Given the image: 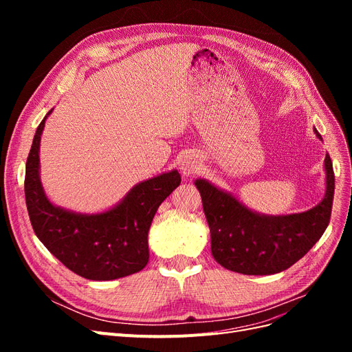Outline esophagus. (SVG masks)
<instances>
[{"mask_svg":"<svg viewBox=\"0 0 352 352\" xmlns=\"http://www.w3.org/2000/svg\"><path fill=\"white\" fill-rule=\"evenodd\" d=\"M199 168V160L198 157H194V155H189L184 160L182 163V172L185 175H194L197 170Z\"/></svg>","mask_w":352,"mask_h":352,"instance_id":"1","label":"esophagus"}]
</instances>
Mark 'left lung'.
Returning a JSON list of instances; mask_svg holds the SVG:
<instances>
[{
	"label": "left lung",
	"instance_id": "8db88e82",
	"mask_svg": "<svg viewBox=\"0 0 352 352\" xmlns=\"http://www.w3.org/2000/svg\"><path fill=\"white\" fill-rule=\"evenodd\" d=\"M324 167L327 186L320 204L300 214L278 217L257 214L198 179L195 185L208 221L214 260L228 270L257 276L283 272L302 258L322 238L332 214L335 173L329 154Z\"/></svg>",
	"mask_w": 352,
	"mask_h": 352
}]
</instances>
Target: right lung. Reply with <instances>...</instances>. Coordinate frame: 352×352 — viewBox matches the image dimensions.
<instances>
[{
  "mask_svg": "<svg viewBox=\"0 0 352 352\" xmlns=\"http://www.w3.org/2000/svg\"><path fill=\"white\" fill-rule=\"evenodd\" d=\"M50 114V113H48ZM47 116L38 126L26 162L25 197L39 241L69 270L89 280H113L141 272L150 258L148 230L160 204L180 185L170 173L136 185L119 206L83 216L54 207L39 182V142Z\"/></svg>",
  "mask_w": 352,
  "mask_h": 352,
  "instance_id": "add662e5",
  "label": "right lung"
}]
</instances>
